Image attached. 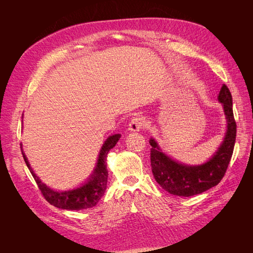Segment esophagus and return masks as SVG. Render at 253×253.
I'll return each mask as SVG.
<instances>
[{
    "instance_id": "34e87169",
    "label": "esophagus",
    "mask_w": 253,
    "mask_h": 253,
    "mask_svg": "<svg viewBox=\"0 0 253 253\" xmlns=\"http://www.w3.org/2000/svg\"><path fill=\"white\" fill-rule=\"evenodd\" d=\"M144 127V121L142 118L140 117H134L130 124H129V130L130 131H133V132H136V131H140L142 128Z\"/></svg>"
}]
</instances>
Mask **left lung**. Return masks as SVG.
I'll use <instances>...</instances> for the list:
<instances>
[{
  "mask_svg": "<svg viewBox=\"0 0 253 253\" xmlns=\"http://www.w3.org/2000/svg\"><path fill=\"white\" fill-rule=\"evenodd\" d=\"M218 101L222 104L226 119V133L220 146L211 158L200 165L180 163L162 152L155 139L149 140L152 173L157 183L167 192L189 197L200 194L217 185L223 178L230 162L236 138V123L232 110V96L225 84L222 85Z\"/></svg>",
  "mask_w": 253,
  "mask_h": 253,
  "instance_id": "obj_1",
  "label": "left lung"
}]
</instances>
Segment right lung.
Returning <instances> with one entry per match:
<instances>
[{"label":"right lung","instance_id":"right-lung-1","mask_svg":"<svg viewBox=\"0 0 253 253\" xmlns=\"http://www.w3.org/2000/svg\"><path fill=\"white\" fill-rule=\"evenodd\" d=\"M120 137L121 134H114L106 139L100 150L93 173L87 179V181L80 187L68 191H56L43 183L40 178L32 170L29 161L23 152V149L22 154L36 183L38 184V187L41 190L43 196L50 204L61 209L82 210L95 206L104 195L108 180V170L106 163L107 154L113 147H115Z\"/></svg>","mask_w":253,"mask_h":253}]
</instances>
